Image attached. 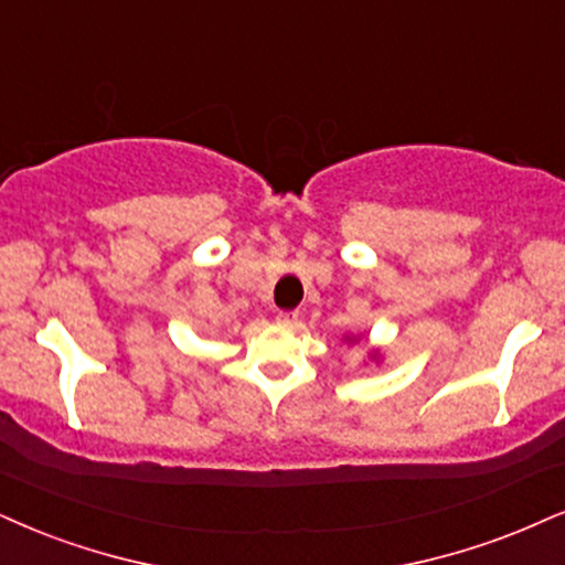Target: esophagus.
I'll list each match as a JSON object with an SVG mask.
<instances>
[{"mask_svg": "<svg viewBox=\"0 0 565 565\" xmlns=\"http://www.w3.org/2000/svg\"><path fill=\"white\" fill-rule=\"evenodd\" d=\"M277 324L282 327H294L298 322V311H277Z\"/></svg>", "mask_w": 565, "mask_h": 565, "instance_id": "1", "label": "esophagus"}]
</instances>
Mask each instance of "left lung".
<instances>
[{
    "instance_id": "8db88e82",
    "label": "left lung",
    "mask_w": 565,
    "mask_h": 565,
    "mask_svg": "<svg viewBox=\"0 0 565 565\" xmlns=\"http://www.w3.org/2000/svg\"><path fill=\"white\" fill-rule=\"evenodd\" d=\"M343 340H345L348 345H353V343H359L361 335H345ZM366 356H369V361H374V364H380V361H382V351H380V348H369Z\"/></svg>"
}]
</instances>
